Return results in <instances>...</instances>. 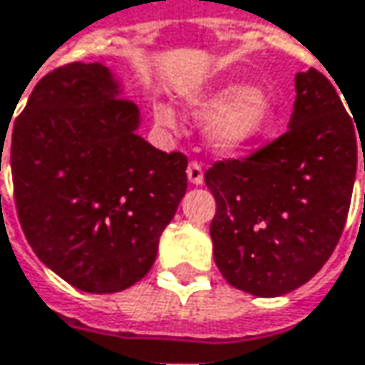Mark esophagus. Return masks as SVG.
<instances>
[{
	"label": "esophagus",
	"mask_w": 365,
	"mask_h": 365,
	"mask_svg": "<svg viewBox=\"0 0 365 365\" xmlns=\"http://www.w3.org/2000/svg\"><path fill=\"white\" fill-rule=\"evenodd\" d=\"M187 180L190 183H194V185H202L205 183V173H202V167H200V163H196V160H192L190 165H187Z\"/></svg>",
	"instance_id": "obj_1"
}]
</instances>
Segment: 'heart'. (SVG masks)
I'll list each match as a JSON object with an SVG mask.
<instances>
[{
  "label": "heart",
  "instance_id": "1",
  "mask_svg": "<svg viewBox=\"0 0 365 365\" xmlns=\"http://www.w3.org/2000/svg\"><path fill=\"white\" fill-rule=\"evenodd\" d=\"M190 115L207 120V140L221 154H236L257 144L272 127L274 104L257 87L230 83L187 102ZM154 116L163 127L173 129L178 118L167 104H158Z\"/></svg>",
  "mask_w": 365,
  "mask_h": 365
}]
</instances>
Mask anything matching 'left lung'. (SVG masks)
I'll use <instances>...</instances> for the list:
<instances>
[{"mask_svg": "<svg viewBox=\"0 0 365 365\" xmlns=\"http://www.w3.org/2000/svg\"><path fill=\"white\" fill-rule=\"evenodd\" d=\"M294 89L284 135L205 173L217 202V267L234 288L255 297L292 292L328 261L347 221L357 144L364 146L365 131L319 71L299 73Z\"/></svg>", "mask_w": 365, "mask_h": 365, "instance_id": "8db88e82", "label": "left lung"}]
</instances>
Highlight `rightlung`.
<instances>
[{
    "label": "right lung",
    "mask_w": 365,
    "mask_h": 365,
    "mask_svg": "<svg viewBox=\"0 0 365 365\" xmlns=\"http://www.w3.org/2000/svg\"><path fill=\"white\" fill-rule=\"evenodd\" d=\"M140 123L100 62L48 73L14 123L8 163L24 236L83 292H118L148 274L187 187V158L150 146Z\"/></svg>",
    "instance_id": "add662e5"
}]
</instances>
